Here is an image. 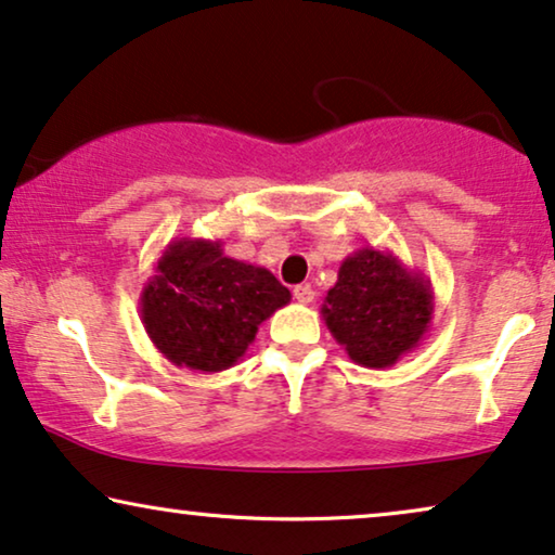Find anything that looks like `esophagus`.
Wrapping results in <instances>:
<instances>
[{
    "label": "esophagus",
    "mask_w": 555,
    "mask_h": 555,
    "mask_svg": "<svg viewBox=\"0 0 555 555\" xmlns=\"http://www.w3.org/2000/svg\"><path fill=\"white\" fill-rule=\"evenodd\" d=\"M314 289L309 284H299V286H294V299L299 301V305H312L314 301Z\"/></svg>",
    "instance_id": "1"
}]
</instances>
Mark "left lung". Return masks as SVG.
Masks as SVG:
<instances>
[{
    "instance_id": "1",
    "label": "left lung",
    "mask_w": 555,
    "mask_h": 555,
    "mask_svg": "<svg viewBox=\"0 0 555 555\" xmlns=\"http://www.w3.org/2000/svg\"><path fill=\"white\" fill-rule=\"evenodd\" d=\"M431 279L390 250L363 246L339 263L322 320L352 363L383 371L413 352L431 330Z\"/></svg>"
}]
</instances>
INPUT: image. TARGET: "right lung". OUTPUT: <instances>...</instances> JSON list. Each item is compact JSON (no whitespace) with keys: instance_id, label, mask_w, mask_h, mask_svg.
<instances>
[{"instance_id":"right-lung-1","label":"right lung","mask_w":555,"mask_h":555,"mask_svg":"<svg viewBox=\"0 0 555 555\" xmlns=\"http://www.w3.org/2000/svg\"><path fill=\"white\" fill-rule=\"evenodd\" d=\"M292 294L263 266L223 254V241L175 238L154 263L139 317L177 367L220 373L246 354L256 332Z\"/></svg>"}]
</instances>
